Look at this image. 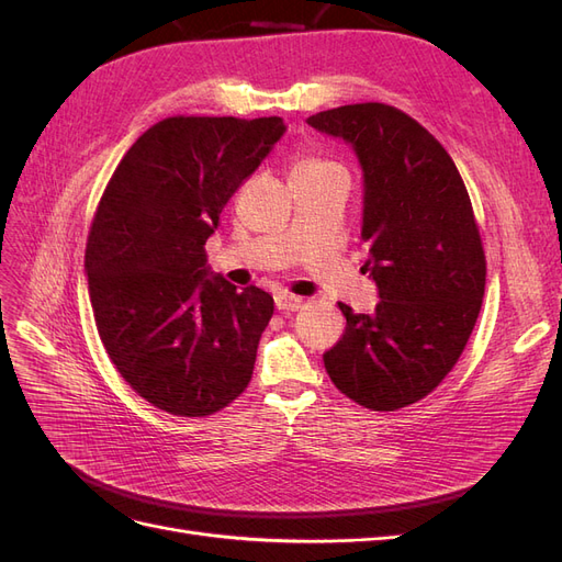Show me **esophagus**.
I'll use <instances>...</instances> for the list:
<instances>
[{
	"instance_id": "34e87169",
	"label": "esophagus",
	"mask_w": 562,
	"mask_h": 562,
	"mask_svg": "<svg viewBox=\"0 0 562 562\" xmlns=\"http://www.w3.org/2000/svg\"><path fill=\"white\" fill-rule=\"evenodd\" d=\"M274 302H277V310H279V312H297V310L302 307V297L288 295V293L277 295Z\"/></svg>"
}]
</instances>
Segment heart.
Returning a JSON list of instances; mask_svg holds the SVG:
<instances>
[{"instance_id":"heart-1","label":"heart","mask_w":562,"mask_h":562,"mask_svg":"<svg viewBox=\"0 0 562 562\" xmlns=\"http://www.w3.org/2000/svg\"><path fill=\"white\" fill-rule=\"evenodd\" d=\"M330 168H339L337 164L328 161V159H321L314 155H300L293 161V171L291 176H304V173H318V171H330Z\"/></svg>"}]
</instances>
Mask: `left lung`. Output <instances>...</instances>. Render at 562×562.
Returning a JSON list of instances; mask_svg holds the SVG:
<instances>
[{
    "label": "left lung",
    "mask_w": 562,
    "mask_h": 562,
    "mask_svg": "<svg viewBox=\"0 0 562 562\" xmlns=\"http://www.w3.org/2000/svg\"><path fill=\"white\" fill-rule=\"evenodd\" d=\"M307 124L359 157L363 271L380 295L372 314L339 302L347 328L323 363L351 401L398 411L443 382L481 314L485 252L471 199L446 147L396 108L342 105Z\"/></svg>",
    "instance_id": "8db88e82"
}]
</instances>
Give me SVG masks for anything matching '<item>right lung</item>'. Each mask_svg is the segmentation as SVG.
<instances>
[{"label": "right lung", "instance_id": "obj_1", "mask_svg": "<svg viewBox=\"0 0 562 562\" xmlns=\"http://www.w3.org/2000/svg\"><path fill=\"white\" fill-rule=\"evenodd\" d=\"M283 131L281 116H168L131 145L98 203L83 258L98 335L159 411L206 417L250 382L274 297L213 274L203 246Z\"/></svg>", "mask_w": 562, "mask_h": 562}]
</instances>
